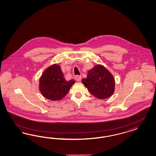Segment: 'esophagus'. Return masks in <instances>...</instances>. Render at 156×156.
Returning a JSON list of instances; mask_svg holds the SVG:
<instances>
[{"mask_svg": "<svg viewBox=\"0 0 156 156\" xmlns=\"http://www.w3.org/2000/svg\"><path fill=\"white\" fill-rule=\"evenodd\" d=\"M81 79H82V77H81L80 76H75V80L77 82H80L81 81Z\"/></svg>", "mask_w": 156, "mask_h": 156, "instance_id": "obj_1", "label": "esophagus"}]
</instances>
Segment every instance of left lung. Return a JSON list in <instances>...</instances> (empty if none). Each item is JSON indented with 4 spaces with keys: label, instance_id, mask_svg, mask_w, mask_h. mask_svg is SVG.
Instances as JSON below:
<instances>
[{
    "label": "left lung",
    "instance_id": "8db88e82",
    "mask_svg": "<svg viewBox=\"0 0 156 156\" xmlns=\"http://www.w3.org/2000/svg\"><path fill=\"white\" fill-rule=\"evenodd\" d=\"M82 82L91 94L98 99H107L113 94L115 81L113 76L104 66L97 65L88 71Z\"/></svg>",
    "mask_w": 156,
    "mask_h": 156
}]
</instances>
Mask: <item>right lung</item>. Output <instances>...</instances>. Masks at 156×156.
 I'll use <instances>...</instances> for the list:
<instances>
[{"label": "right lung", "instance_id": "obj_1", "mask_svg": "<svg viewBox=\"0 0 156 156\" xmlns=\"http://www.w3.org/2000/svg\"><path fill=\"white\" fill-rule=\"evenodd\" d=\"M74 80L66 81L60 66L54 65L44 71L39 81L43 95L51 101H59L69 91Z\"/></svg>", "mask_w": 156, "mask_h": 156}]
</instances>
